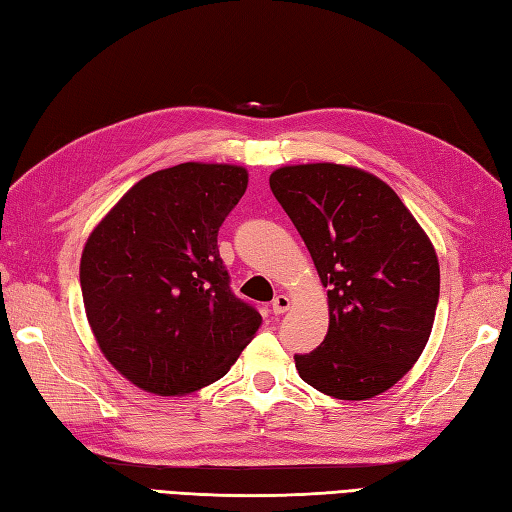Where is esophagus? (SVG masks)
Segmentation results:
<instances>
[{"mask_svg":"<svg viewBox=\"0 0 512 512\" xmlns=\"http://www.w3.org/2000/svg\"><path fill=\"white\" fill-rule=\"evenodd\" d=\"M288 308H290V297L288 295H277L273 299V312L275 314H284V312H288Z\"/></svg>","mask_w":512,"mask_h":512,"instance_id":"obj_1","label":"esophagus"}]
</instances>
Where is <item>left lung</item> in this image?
Segmentation results:
<instances>
[{
    "instance_id": "1",
    "label": "left lung",
    "mask_w": 512,
    "mask_h": 512,
    "mask_svg": "<svg viewBox=\"0 0 512 512\" xmlns=\"http://www.w3.org/2000/svg\"><path fill=\"white\" fill-rule=\"evenodd\" d=\"M270 189L328 288V334L295 356L299 376L339 400L383 394L416 365L436 319L429 235L387 182L358 167L286 165L270 173Z\"/></svg>"
}]
</instances>
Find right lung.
I'll return each instance as SVG.
<instances>
[{
    "label": "right lung",
    "instance_id": "right-lung-1",
    "mask_svg": "<svg viewBox=\"0 0 512 512\" xmlns=\"http://www.w3.org/2000/svg\"><path fill=\"white\" fill-rule=\"evenodd\" d=\"M248 171L182 162L138 180L94 226L81 292L103 356L129 383L184 396L220 380L253 341L262 314L237 299L217 231Z\"/></svg>",
    "mask_w": 512,
    "mask_h": 512
}]
</instances>
